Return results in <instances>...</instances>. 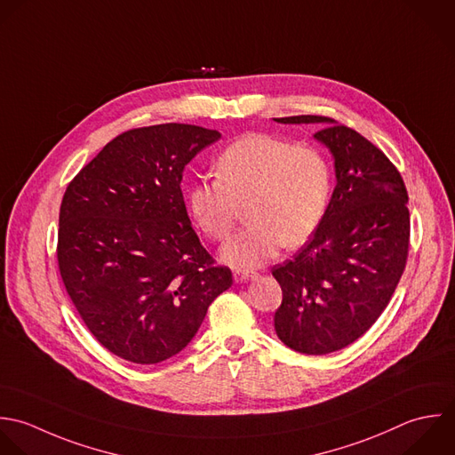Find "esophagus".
Masks as SVG:
<instances>
[{
  "label": "esophagus",
  "mask_w": 455,
  "mask_h": 455,
  "mask_svg": "<svg viewBox=\"0 0 455 455\" xmlns=\"http://www.w3.org/2000/svg\"><path fill=\"white\" fill-rule=\"evenodd\" d=\"M259 276V273L250 271V269H235L234 271V280L235 282H248V280H255Z\"/></svg>",
  "instance_id": "34e87169"
}]
</instances>
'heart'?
Returning <instances> with one entry per match:
<instances>
[{
  "mask_svg": "<svg viewBox=\"0 0 455 455\" xmlns=\"http://www.w3.org/2000/svg\"><path fill=\"white\" fill-rule=\"evenodd\" d=\"M212 172V182L189 188L188 205L200 230L216 243L230 235L244 205L248 223L221 251L232 266H260L282 244L301 246L326 216L331 170L315 147L253 132L228 145Z\"/></svg>",
  "mask_w": 455,
  "mask_h": 455,
  "instance_id": "heart-1",
  "label": "heart"
}]
</instances>
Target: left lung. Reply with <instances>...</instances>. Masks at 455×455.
<instances>
[{
	"mask_svg": "<svg viewBox=\"0 0 455 455\" xmlns=\"http://www.w3.org/2000/svg\"><path fill=\"white\" fill-rule=\"evenodd\" d=\"M282 124H323L314 136L335 157L337 186L312 239L273 267L283 299L278 339L303 355H328L358 340L383 314L410 251L408 191L374 143L330 116L298 115Z\"/></svg>",
	"mask_w": 455,
	"mask_h": 455,
	"instance_id": "left-lung-1",
	"label": "left lung"
}]
</instances>
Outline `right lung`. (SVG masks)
<instances>
[{
  "mask_svg": "<svg viewBox=\"0 0 455 455\" xmlns=\"http://www.w3.org/2000/svg\"><path fill=\"white\" fill-rule=\"evenodd\" d=\"M220 138L189 124L131 129L65 189L58 269L90 333L122 360L180 353L234 282L202 246L180 189L186 164Z\"/></svg>",
  "mask_w": 455,
  "mask_h": 455,
  "instance_id": "right-lung-1",
  "label": "right lung"
}]
</instances>
